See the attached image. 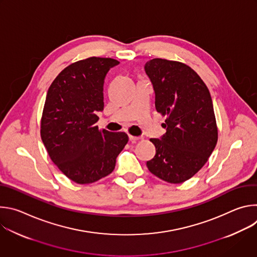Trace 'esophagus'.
Here are the masks:
<instances>
[{
	"label": "esophagus",
	"instance_id": "esophagus-1",
	"mask_svg": "<svg viewBox=\"0 0 257 257\" xmlns=\"http://www.w3.org/2000/svg\"><path fill=\"white\" fill-rule=\"evenodd\" d=\"M129 139H130L131 141H137V140H139V139H140V137H136V136L129 135Z\"/></svg>",
	"mask_w": 257,
	"mask_h": 257
}]
</instances>
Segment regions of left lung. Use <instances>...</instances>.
Returning <instances> with one entry per match:
<instances>
[{"label": "left lung", "mask_w": 257, "mask_h": 257, "mask_svg": "<svg viewBox=\"0 0 257 257\" xmlns=\"http://www.w3.org/2000/svg\"><path fill=\"white\" fill-rule=\"evenodd\" d=\"M156 94V108L167 119L166 133L152 138L156 156L146 163L151 173L178 184L193 177L207 162L217 141L208 88L189 66L165 59L144 65Z\"/></svg>", "instance_id": "obj_1"}]
</instances>
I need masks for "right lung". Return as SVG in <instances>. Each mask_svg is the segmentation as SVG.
<instances>
[{
    "mask_svg": "<svg viewBox=\"0 0 257 257\" xmlns=\"http://www.w3.org/2000/svg\"><path fill=\"white\" fill-rule=\"evenodd\" d=\"M111 58L91 57L66 67L51 84L43 111L41 136L54 164L78 184L108 174L128 142L124 132L98 130L103 109V82Z\"/></svg>",
    "mask_w": 257,
    "mask_h": 257,
    "instance_id": "1",
    "label": "right lung"
}]
</instances>
